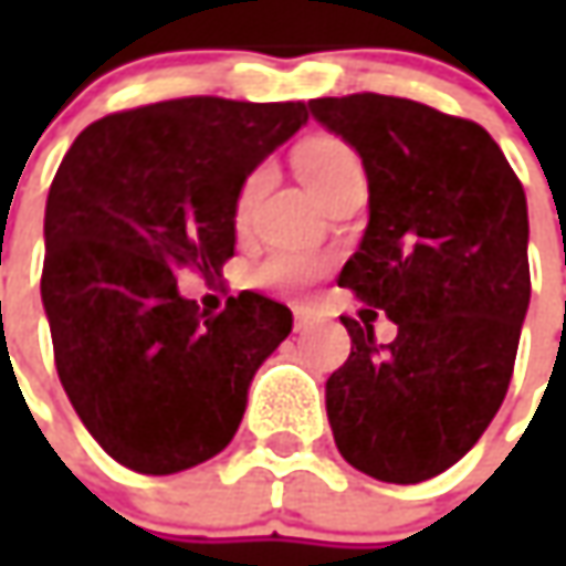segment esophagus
<instances>
[{
  "instance_id": "esophagus-1",
  "label": "esophagus",
  "mask_w": 566,
  "mask_h": 566,
  "mask_svg": "<svg viewBox=\"0 0 566 566\" xmlns=\"http://www.w3.org/2000/svg\"><path fill=\"white\" fill-rule=\"evenodd\" d=\"M308 324H312V312L298 305V308H295V331H305Z\"/></svg>"
}]
</instances>
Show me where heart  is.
<instances>
[{"label":"heart","instance_id":"1","mask_svg":"<svg viewBox=\"0 0 566 566\" xmlns=\"http://www.w3.org/2000/svg\"><path fill=\"white\" fill-rule=\"evenodd\" d=\"M295 169H298V179L305 182V188L312 195H321L327 188L361 172L356 154L337 138H312L295 150ZM264 182V169H254L249 179L239 188V198H235V217L245 220L251 210V201L258 195V188ZM321 273V261L315 254H305V251H273L271 258L261 261L258 268V283L261 286H273V290H302L308 286Z\"/></svg>","mask_w":566,"mask_h":566}]
</instances>
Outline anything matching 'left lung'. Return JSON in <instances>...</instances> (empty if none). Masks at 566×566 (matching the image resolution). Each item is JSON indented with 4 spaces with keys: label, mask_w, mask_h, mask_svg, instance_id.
Wrapping results in <instances>:
<instances>
[{
    "label": "left lung",
    "mask_w": 566,
    "mask_h": 566,
    "mask_svg": "<svg viewBox=\"0 0 566 566\" xmlns=\"http://www.w3.org/2000/svg\"><path fill=\"white\" fill-rule=\"evenodd\" d=\"M361 157L368 227L339 286L397 324L339 317L353 353L327 378V419L349 467L416 485L450 469L507 397L530 308V213L489 132L384 94L308 99Z\"/></svg>",
    "instance_id": "obj_1"
}]
</instances>
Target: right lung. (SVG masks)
I'll list each match as a JSON object with an SVG mask.
<instances>
[{"label":"right lung","mask_w":566,"mask_h":566,"mask_svg":"<svg viewBox=\"0 0 566 566\" xmlns=\"http://www.w3.org/2000/svg\"><path fill=\"white\" fill-rule=\"evenodd\" d=\"M308 122L305 103L182 97L87 125L46 198L40 295L55 371L116 463L172 475L217 457L293 312L239 293L217 317L176 276L223 271L235 198Z\"/></svg>","instance_id":"1"}]
</instances>
